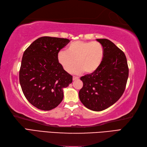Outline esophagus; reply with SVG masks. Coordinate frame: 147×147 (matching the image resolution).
<instances>
[{
	"label": "esophagus",
	"instance_id": "1",
	"mask_svg": "<svg viewBox=\"0 0 147 147\" xmlns=\"http://www.w3.org/2000/svg\"><path fill=\"white\" fill-rule=\"evenodd\" d=\"M79 79V77H78V76H73V80L74 81V80H78Z\"/></svg>",
	"mask_w": 147,
	"mask_h": 147
}]
</instances>
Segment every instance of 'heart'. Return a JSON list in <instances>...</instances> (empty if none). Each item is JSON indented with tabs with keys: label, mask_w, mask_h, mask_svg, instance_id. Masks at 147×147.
<instances>
[{
	"label": "heart",
	"mask_w": 147,
	"mask_h": 147,
	"mask_svg": "<svg viewBox=\"0 0 147 147\" xmlns=\"http://www.w3.org/2000/svg\"><path fill=\"white\" fill-rule=\"evenodd\" d=\"M104 56V49L98 42L75 41L68 45L67 51H60L57 61L64 69L70 73L76 66L74 73L91 74L98 69Z\"/></svg>",
	"instance_id": "b5f03b06"
}]
</instances>
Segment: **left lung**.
<instances>
[{
    "label": "left lung",
    "instance_id": "left-lung-1",
    "mask_svg": "<svg viewBox=\"0 0 147 147\" xmlns=\"http://www.w3.org/2000/svg\"><path fill=\"white\" fill-rule=\"evenodd\" d=\"M104 49L98 69L81 77L83 86L79 92L82 104L90 110L102 111L116 102L125 90L129 69L124 53L106 38L96 39Z\"/></svg>",
    "mask_w": 147,
    "mask_h": 147
}]
</instances>
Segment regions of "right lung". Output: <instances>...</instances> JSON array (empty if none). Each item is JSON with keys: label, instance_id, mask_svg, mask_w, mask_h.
<instances>
[{"label": "right lung", "instance_id": "right-lung-1", "mask_svg": "<svg viewBox=\"0 0 147 147\" xmlns=\"http://www.w3.org/2000/svg\"><path fill=\"white\" fill-rule=\"evenodd\" d=\"M69 42L42 36L24 52L20 70L21 89L30 104L40 110H52L60 104L63 88L73 82V76L57 61L58 53Z\"/></svg>", "mask_w": 147, "mask_h": 147}]
</instances>
